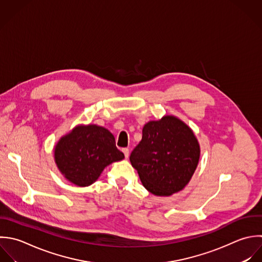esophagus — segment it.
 Here are the masks:
<instances>
[{"mask_svg":"<svg viewBox=\"0 0 262 262\" xmlns=\"http://www.w3.org/2000/svg\"><path fill=\"white\" fill-rule=\"evenodd\" d=\"M122 152H123V154H124V157H125V158H128V156H129V150H128L127 148H123V149H122Z\"/></svg>","mask_w":262,"mask_h":262,"instance_id":"esophagus-1","label":"esophagus"}]
</instances>
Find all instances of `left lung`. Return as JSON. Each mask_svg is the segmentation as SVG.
I'll return each mask as SVG.
<instances>
[{
  "label": "left lung",
  "instance_id": "left-lung-1",
  "mask_svg": "<svg viewBox=\"0 0 262 262\" xmlns=\"http://www.w3.org/2000/svg\"><path fill=\"white\" fill-rule=\"evenodd\" d=\"M200 158V146L193 130L181 119L165 115L149 121L129 160L143 186L156 196L182 191L193 177Z\"/></svg>",
  "mask_w": 262,
  "mask_h": 262
}]
</instances>
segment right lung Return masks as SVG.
I'll return each mask as SVG.
<instances>
[{
    "label": "right lung",
    "mask_w": 262,
    "mask_h": 262,
    "mask_svg": "<svg viewBox=\"0 0 262 262\" xmlns=\"http://www.w3.org/2000/svg\"><path fill=\"white\" fill-rule=\"evenodd\" d=\"M55 162L66 180L78 187L95 183L106 166L124 155L115 146L114 136L105 127L77 125L62 137L54 150Z\"/></svg>",
    "instance_id": "obj_1"
}]
</instances>
